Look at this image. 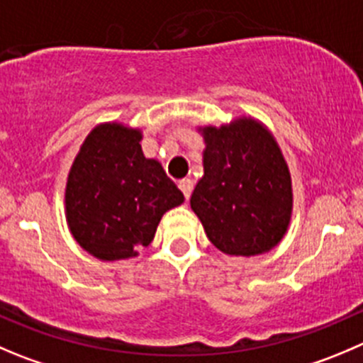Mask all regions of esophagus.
Masks as SVG:
<instances>
[{"label":"esophagus","instance_id":"obj_1","mask_svg":"<svg viewBox=\"0 0 363 363\" xmlns=\"http://www.w3.org/2000/svg\"><path fill=\"white\" fill-rule=\"evenodd\" d=\"M178 187H179V191L184 192L185 199H189V198H191L192 191H194V182H192L191 178H185V179H182V182H179Z\"/></svg>","mask_w":363,"mask_h":363}]
</instances>
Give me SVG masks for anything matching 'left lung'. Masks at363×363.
I'll return each mask as SVG.
<instances>
[{
	"label": "left lung",
	"mask_w": 363,
	"mask_h": 363,
	"mask_svg": "<svg viewBox=\"0 0 363 363\" xmlns=\"http://www.w3.org/2000/svg\"><path fill=\"white\" fill-rule=\"evenodd\" d=\"M203 176L191 208L210 242L230 257L274 250L292 219L291 171L274 135L262 121L239 116L220 126H198Z\"/></svg>",
	"instance_id": "1"
}]
</instances>
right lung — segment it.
Segmentation results:
<instances>
[{"label":"right lung","mask_w":363,"mask_h":363,"mask_svg":"<svg viewBox=\"0 0 363 363\" xmlns=\"http://www.w3.org/2000/svg\"><path fill=\"white\" fill-rule=\"evenodd\" d=\"M143 130L99 123L76 153L65 184L72 239L103 262L139 257L167 210L185 201L157 158L143 153Z\"/></svg>","instance_id":"obj_1"}]
</instances>
